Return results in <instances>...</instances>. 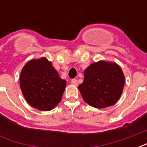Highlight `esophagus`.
<instances>
[{"instance_id":"34e87169","label":"esophagus","mask_w":147,"mask_h":147,"mask_svg":"<svg viewBox=\"0 0 147 147\" xmlns=\"http://www.w3.org/2000/svg\"><path fill=\"white\" fill-rule=\"evenodd\" d=\"M71 83L73 85H75V86H77V85H78V81L76 80V79H72V80L71 81Z\"/></svg>"}]
</instances>
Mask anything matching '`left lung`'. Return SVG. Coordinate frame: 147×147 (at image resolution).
<instances>
[{
	"label": "left lung",
	"instance_id": "obj_1",
	"mask_svg": "<svg viewBox=\"0 0 147 147\" xmlns=\"http://www.w3.org/2000/svg\"><path fill=\"white\" fill-rule=\"evenodd\" d=\"M125 77L116 62L100 60L84 71V81L78 86L85 102L96 108L114 105L121 98Z\"/></svg>",
	"mask_w": 147,
	"mask_h": 147
}]
</instances>
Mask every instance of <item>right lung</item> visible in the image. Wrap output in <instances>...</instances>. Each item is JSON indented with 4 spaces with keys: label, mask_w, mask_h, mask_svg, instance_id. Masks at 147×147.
Masks as SVG:
<instances>
[{
    "label": "right lung",
    "mask_w": 147,
    "mask_h": 147,
    "mask_svg": "<svg viewBox=\"0 0 147 147\" xmlns=\"http://www.w3.org/2000/svg\"><path fill=\"white\" fill-rule=\"evenodd\" d=\"M20 85L29 105L48 111L62 100L66 81L60 78L50 61L42 57L25 64L20 72Z\"/></svg>",
    "instance_id": "obj_1"
}]
</instances>
